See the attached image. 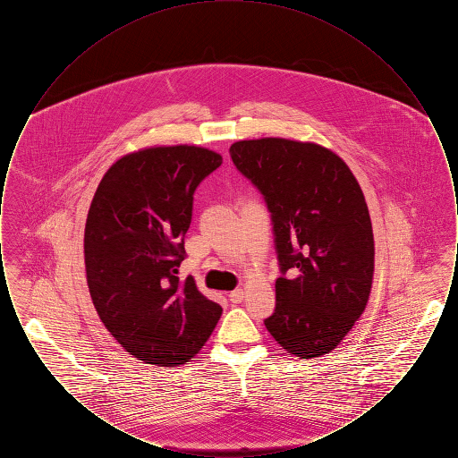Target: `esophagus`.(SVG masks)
<instances>
[{
    "label": "esophagus",
    "instance_id": "34e87169",
    "mask_svg": "<svg viewBox=\"0 0 458 458\" xmlns=\"http://www.w3.org/2000/svg\"><path fill=\"white\" fill-rule=\"evenodd\" d=\"M228 299H230L232 304H240V302L243 301V290L237 288V290L230 292V293H228Z\"/></svg>",
    "mask_w": 458,
    "mask_h": 458
}]
</instances>
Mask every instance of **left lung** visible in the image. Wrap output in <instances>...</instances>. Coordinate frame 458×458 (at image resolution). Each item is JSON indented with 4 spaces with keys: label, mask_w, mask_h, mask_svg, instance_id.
Listing matches in <instances>:
<instances>
[{
    "label": "left lung",
    "mask_w": 458,
    "mask_h": 458,
    "mask_svg": "<svg viewBox=\"0 0 458 458\" xmlns=\"http://www.w3.org/2000/svg\"><path fill=\"white\" fill-rule=\"evenodd\" d=\"M230 156L266 199L284 276L264 319L286 353L336 349L369 299L374 239L357 178L338 154L282 137L239 140Z\"/></svg>",
    "instance_id": "left-lung-1"
}]
</instances>
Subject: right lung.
Here are the masks:
<instances>
[{
    "label": "right lung",
    "instance_id": "obj_1",
    "mask_svg": "<svg viewBox=\"0 0 458 458\" xmlns=\"http://www.w3.org/2000/svg\"><path fill=\"white\" fill-rule=\"evenodd\" d=\"M221 163L199 146L139 149L109 166L92 197L84 233L90 299L113 338L146 364L194 359L223 312L192 276H176L197 185Z\"/></svg>",
    "mask_w": 458,
    "mask_h": 458
}]
</instances>
